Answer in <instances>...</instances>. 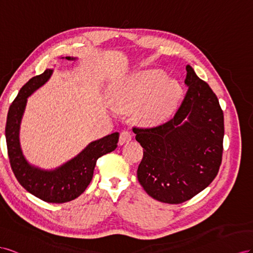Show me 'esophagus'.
Segmentation results:
<instances>
[{"label": "esophagus", "instance_id": "1", "mask_svg": "<svg viewBox=\"0 0 253 253\" xmlns=\"http://www.w3.org/2000/svg\"><path fill=\"white\" fill-rule=\"evenodd\" d=\"M131 133L127 131V130H123L120 134V139H119V144L120 145H123V144H125L127 142H129L131 140Z\"/></svg>", "mask_w": 253, "mask_h": 253}]
</instances>
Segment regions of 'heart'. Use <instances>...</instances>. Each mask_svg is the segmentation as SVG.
Masks as SVG:
<instances>
[{"label": "heart", "mask_w": 253, "mask_h": 253, "mask_svg": "<svg viewBox=\"0 0 253 253\" xmlns=\"http://www.w3.org/2000/svg\"><path fill=\"white\" fill-rule=\"evenodd\" d=\"M182 95L177 78L167 77L159 69L139 71L124 79L114 90L112 103L122 111L134 109L135 118L144 124H157L174 111Z\"/></svg>", "instance_id": "obj_1"}]
</instances>
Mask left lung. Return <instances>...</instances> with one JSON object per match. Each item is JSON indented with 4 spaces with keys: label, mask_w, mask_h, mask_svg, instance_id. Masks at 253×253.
Returning a JSON list of instances; mask_svg holds the SVG:
<instances>
[{
    "label": "left lung",
    "mask_w": 253,
    "mask_h": 253,
    "mask_svg": "<svg viewBox=\"0 0 253 253\" xmlns=\"http://www.w3.org/2000/svg\"><path fill=\"white\" fill-rule=\"evenodd\" d=\"M189 86L175 117L156 127H133L143 147L138 180L161 203L177 205L210 184L221 163L223 113L217 96L186 66Z\"/></svg>",
    "instance_id": "obj_1"
}]
</instances>
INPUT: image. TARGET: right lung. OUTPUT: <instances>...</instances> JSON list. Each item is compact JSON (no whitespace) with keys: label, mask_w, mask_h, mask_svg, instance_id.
<instances>
[{"label":"right lung","mask_w":253,"mask_h":253,"mask_svg":"<svg viewBox=\"0 0 253 253\" xmlns=\"http://www.w3.org/2000/svg\"><path fill=\"white\" fill-rule=\"evenodd\" d=\"M76 60L75 57H62ZM53 74L46 69L41 75L28 81L19 91L7 114L5 136L10 167L19 183L39 199L50 204H63L77 198L91 182L96 160L118 147L119 132L89 143L81 153L54 169H43L31 164L20 144V125L28 96L44 84Z\"/></svg>","instance_id":"right-lung-1"}]
</instances>
